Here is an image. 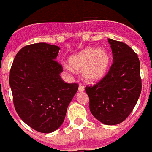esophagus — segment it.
Instances as JSON below:
<instances>
[{
    "label": "esophagus",
    "instance_id": "1",
    "mask_svg": "<svg viewBox=\"0 0 152 152\" xmlns=\"http://www.w3.org/2000/svg\"><path fill=\"white\" fill-rule=\"evenodd\" d=\"M78 91L79 92H83V91H84V87L83 85H81V84H80L78 87Z\"/></svg>",
    "mask_w": 152,
    "mask_h": 152
}]
</instances>
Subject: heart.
Here are the masks:
<instances>
[{
  "label": "heart",
  "instance_id": "heart-1",
  "mask_svg": "<svg viewBox=\"0 0 152 152\" xmlns=\"http://www.w3.org/2000/svg\"><path fill=\"white\" fill-rule=\"evenodd\" d=\"M69 64L64 68L68 72L74 69L83 73L86 81L96 83L105 77L110 65V56L106 49H88L80 51L70 57Z\"/></svg>",
  "mask_w": 152,
  "mask_h": 152
}]
</instances>
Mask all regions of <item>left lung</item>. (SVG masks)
Wrapping results in <instances>:
<instances>
[{"mask_svg": "<svg viewBox=\"0 0 152 152\" xmlns=\"http://www.w3.org/2000/svg\"><path fill=\"white\" fill-rule=\"evenodd\" d=\"M113 63L100 81L86 87L90 110L106 125L121 123L131 113L140 96L142 80L137 54L122 42L108 39Z\"/></svg>", "mask_w": 152, "mask_h": 152, "instance_id": "8db88e82", "label": "left lung"}]
</instances>
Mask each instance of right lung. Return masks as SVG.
<instances>
[{
	"mask_svg": "<svg viewBox=\"0 0 152 152\" xmlns=\"http://www.w3.org/2000/svg\"><path fill=\"white\" fill-rule=\"evenodd\" d=\"M60 48L45 42L31 44L16 55L10 86L18 116L31 128L50 133L59 128L78 84H67L56 61Z\"/></svg>",
	"mask_w": 152,
	"mask_h": 152,
	"instance_id": "obj_1",
	"label": "right lung"
}]
</instances>
